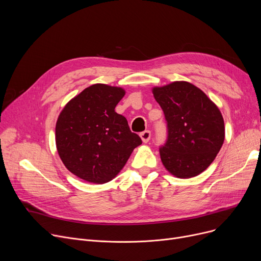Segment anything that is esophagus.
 Wrapping results in <instances>:
<instances>
[{
	"instance_id": "1",
	"label": "esophagus",
	"mask_w": 261,
	"mask_h": 261,
	"mask_svg": "<svg viewBox=\"0 0 261 261\" xmlns=\"http://www.w3.org/2000/svg\"><path fill=\"white\" fill-rule=\"evenodd\" d=\"M140 136H141V139H142V141H143L144 143H148L149 140H150V138H151V132H150L149 130H145L144 132H142V133L140 134Z\"/></svg>"
}]
</instances>
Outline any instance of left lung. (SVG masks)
<instances>
[{"label":"left lung","mask_w":261,"mask_h":261,"mask_svg":"<svg viewBox=\"0 0 261 261\" xmlns=\"http://www.w3.org/2000/svg\"><path fill=\"white\" fill-rule=\"evenodd\" d=\"M167 125V140L160 147L165 168L181 179L206 169L224 142V121L217 106L186 81L154 88Z\"/></svg>","instance_id":"left-lung-1"}]
</instances>
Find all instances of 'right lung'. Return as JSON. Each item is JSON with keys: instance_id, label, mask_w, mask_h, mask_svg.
Masks as SVG:
<instances>
[{"instance_id": "add662e5", "label": "right lung", "mask_w": 261, "mask_h": 261, "mask_svg": "<svg viewBox=\"0 0 261 261\" xmlns=\"http://www.w3.org/2000/svg\"><path fill=\"white\" fill-rule=\"evenodd\" d=\"M125 95L121 88L93 85L61 111L56 123V145L64 166L87 182L111 181L142 144L115 107Z\"/></svg>"}]
</instances>
